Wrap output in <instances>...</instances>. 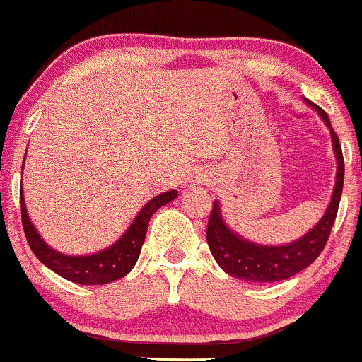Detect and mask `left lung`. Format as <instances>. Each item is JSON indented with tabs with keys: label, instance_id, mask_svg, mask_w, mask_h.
Instances as JSON below:
<instances>
[{
	"label": "left lung",
	"instance_id": "8db88e82",
	"mask_svg": "<svg viewBox=\"0 0 362 362\" xmlns=\"http://www.w3.org/2000/svg\"><path fill=\"white\" fill-rule=\"evenodd\" d=\"M307 105L314 108L325 120L332 133L333 151L337 157V180L333 188L332 202L328 204L325 216L310 231H307L302 238L286 245H259L242 238L238 233L226 226L221 214L219 204L214 202L211 217L207 226V243L214 259L219 264L224 273L245 279L250 283H273L283 281L304 271L307 266L314 262L325 248L328 236L332 233L333 223L340 204L341 188H344V155L338 141V136L333 131L328 114L322 108L305 100Z\"/></svg>",
	"mask_w": 362,
	"mask_h": 362
}]
</instances>
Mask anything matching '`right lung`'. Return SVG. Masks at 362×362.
Masks as SVG:
<instances>
[{
	"label": "right lung",
	"mask_w": 362,
	"mask_h": 362,
	"mask_svg": "<svg viewBox=\"0 0 362 362\" xmlns=\"http://www.w3.org/2000/svg\"><path fill=\"white\" fill-rule=\"evenodd\" d=\"M176 197V189H169L162 195L151 198L150 202L143 205L131 226L126 229V233L117 242L112 243L105 250L89 255H65L62 252H57L55 248L48 247L27 216L24 193H21L22 226H24L30 250L53 273L69 279V281L77 283V285H105V283H112L115 279L124 278L133 269L134 264L138 262L143 242H145L150 217Z\"/></svg>",
	"instance_id": "add662e5"
}]
</instances>
